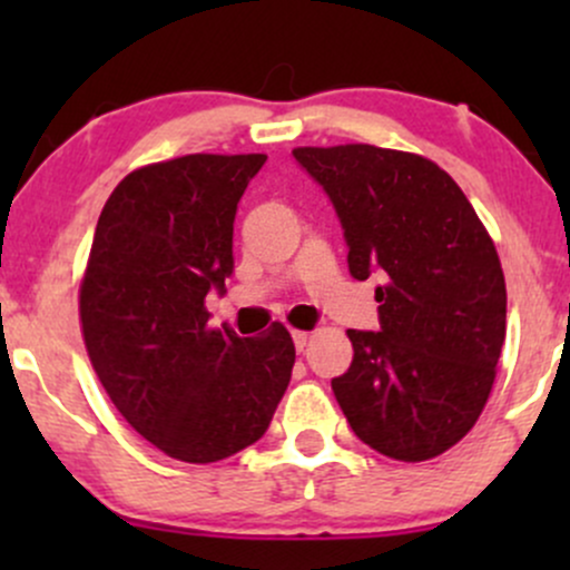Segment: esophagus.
Here are the masks:
<instances>
[{
  "label": "esophagus",
  "mask_w": 570,
  "mask_h": 570,
  "mask_svg": "<svg viewBox=\"0 0 570 570\" xmlns=\"http://www.w3.org/2000/svg\"><path fill=\"white\" fill-rule=\"evenodd\" d=\"M292 340H294V348H297V351H303L305 345H307V340H311V335H307V332H299V330H294V332H292Z\"/></svg>",
  "instance_id": "34e87169"
}]
</instances>
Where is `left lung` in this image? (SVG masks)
<instances>
[{
  "label": "left lung",
  "mask_w": 570,
  "mask_h": 570,
  "mask_svg": "<svg viewBox=\"0 0 570 570\" xmlns=\"http://www.w3.org/2000/svg\"><path fill=\"white\" fill-rule=\"evenodd\" d=\"M335 206L348 271L375 289L381 332L348 330L353 362L332 381L353 434L396 461H429L469 434L507 337V284L461 187L421 155L372 144L297 147Z\"/></svg>",
  "instance_id": "1"
}]
</instances>
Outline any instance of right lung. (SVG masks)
Listing matches in <instances>:
<instances>
[{
  "label": "right lung",
  "instance_id": "1",
  "mask_svg": "<svg viewBox=\"0 0 570 570\" xmlns=\"http://www.w3.org/2000/svg\"><path fill=\"white\" fill-rule=\"evenodd\" d=\"M265 155H185L128 174L98 217L80 286L98 381L147 442L214 463L265 434L294 367L284 324L259 337L208 326L233 276V222Z\"/></svg>",
  "mask_w": 570,
  "mask_h": 570
}]
</instances>
